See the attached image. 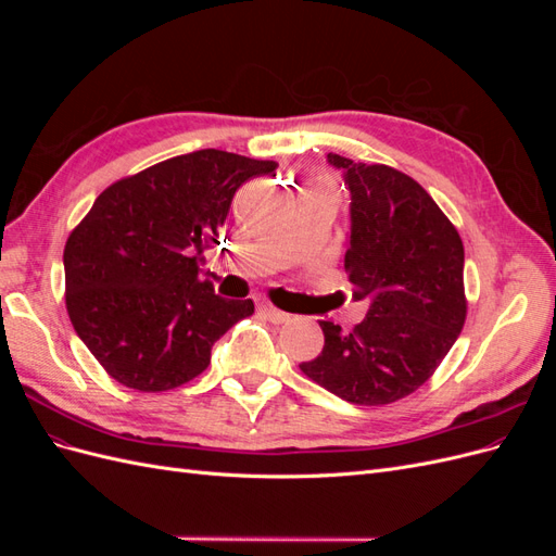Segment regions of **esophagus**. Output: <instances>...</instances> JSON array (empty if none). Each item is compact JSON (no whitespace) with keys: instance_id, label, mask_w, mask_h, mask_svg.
<instances>
[{"instance_id":"obj_1","label":"esophagus","mask_w":556,"mask_h":556,"mask_svg":"<svg viewBox=\"0 0 556 556\" xmlns=\"http://www.w3.org/2000/svg\"><path fill=\"white\" fill-rule=\"evenodd\" d=\"M257 311H260L266 319H271V323H276V325H282V323H288V319H290V315H288V313L278 311L274 304H268V301H260V304H257Z\"/></svg>"}]
</instances>
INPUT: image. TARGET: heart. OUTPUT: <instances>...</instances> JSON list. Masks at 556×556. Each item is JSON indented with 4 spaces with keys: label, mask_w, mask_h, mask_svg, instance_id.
I'll list each match as a JSON object with an SVG mask.
<instances>
[{
    "label": "heart",
    "mask_w": 556,
    "mask_h": 556,
    "mask_svg": "<svg viewBox=\"0 0 556 556\" xmlns=\"http://www.w3.org/2000/svg\"><path fill=\"white\" fill-rule=\"evenodd\" d=\"M315 185H331V182H329L327 178H317V180H315Z\"/></svg>",
    "instance_id": "b5f03b06"
}]
</instances>
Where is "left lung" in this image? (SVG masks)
<instances>
[{"label": "left lung", "mask_w": 556, "mask_h": 556, "mask_svg": "<svg viewBox=\"0 0 556 556\" xmlns=\"http://www.w3.org/2000/svg\"><path fill=\"white\" fill-rule=\"evenodd\" d=\"M350 190L345 271L368 306L352 329L319 319L325 348L299 368L357 406L413 394L466 319L464 243L429 192L392 166L327 153Z\"/></svg>", "instance_id": "1"}]
</instances>
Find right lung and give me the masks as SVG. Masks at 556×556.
I'll return each instance as SVG.
<instances>
[{
    "instance_id": "add662e5",
    "label": "right lung",
    "mask_w": 556,
    "mask_h": 556,
    "mask_svg": "<svg viewBox=\"0 0 556 556\" xmlns=\"http://www.w3.org/2000/svg\"><path fill=\"white\" fill-rule=\"evenodd\" d=\"M276 162L204 148L113 182L64 245L66 311L78 339L121 384L166 392L211 364V348L252 299L199 280L231 199ZM276 176V174H274Z\"/></svg>"
}]
</instances>
